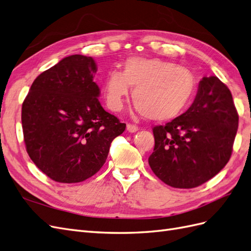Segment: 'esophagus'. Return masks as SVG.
<instances>
[{
  "label": "esophagus",
  "mask_w": 251,
  "mask_h": 251,
  "mask_svg": "<svg viewBox=\"0 0 251 251\" xmlns=\"http://www.w3.org/2000/svg\"><path fill=\"white\" fill-rule=\"evenodd\" d=\"M126 130H127V132H130V133H135V132L138 131V126H135V125L127 124L126 125Z\"/></svg>",
  "instance_id": "1"
}]
</instances>
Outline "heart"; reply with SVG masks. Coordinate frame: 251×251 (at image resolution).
<instances>
[{
  "instance_id": "1",
  "label": "heart",
  "mask_w": 251,
  "mask_h": 251,
  "mask_svg": "<svg viewBox=\"0 0 251 251\" xmlns=\"http://www.w3.org/2000/svg\"><path fill=\"white\" fill-rule=\"evenodd\" d=\"M193 73L177 64L160 58L128 57L123 72L112 70L103 85L108 108L119 111L130 87L132 98L142 115L151 120L165 121L177 117L195 92Z\"/></svg>"
}]
</instances>
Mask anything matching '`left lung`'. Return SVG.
<instances>
[{
  "label": "left lung",
  "mask_w": 251,
  "mask_h": 251,
  "mask_svg": "<svg viewBox=\"0 0 251 251\" xmlns=\"http://www.w3.org/2000/svg\"><path fill=\"white\" fill-rule=\"evenodd\" d=\"M239 115L229 89L217 76L203 77L188 110L153 128L149 164L165 184L193 188L215 177L231 156Z\"/></svg>",
  "instance_id": "left-lung-1"
}]
</instances>
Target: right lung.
Wrapping results in <instances>:
<instances>
[{"instance_id": "1", "label": "right lung", "mask_w": 251, "mask_h": 251, "mask_svg": "<svg viewBox=\"0 0 251 251\" xmlns=\"http://www.w3.org/2000/svg\"><path fill=\"white\" fill-rule=\"evenodd\" d=\"M96 71L91 56H67L34 79L22 105L27 153L60 183L92 177L107 160L113 139L126 130L98 100Z\"/></svg>"}]
</instances>
